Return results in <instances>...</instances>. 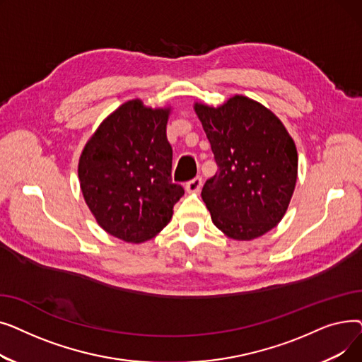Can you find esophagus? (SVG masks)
Returning a JSON list of instances; mask_svg holds the SVG:
<instances>
[{
    "label": "esophagus",
    "mask_w": 362,
    "mask_h": 362,
    "mask_svg": "<svg viewBox=\"0 0 362 362\" xmlns=\"http://www.w3.org/2000/svg\"><path fill=\"white\" fill-rule=\"evenodd\" d=\"M201 186H202V179H201V177H195V179L189 180V182L186 183V191H187L189 194H199Z\"/></svg>",
    "instance_id": "34e87169"
}]
</instances>
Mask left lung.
Returning <instances> with one entry per match:
<instances>
[{
  "instance_id": "obj_1",
  "label": "left lung",
  "mask_w": 362,
  "mask_h": 362,
  "mask_svg": "<svg viewBox=\"0 0 362 362\" xmlns=\"http://www.w3.org/2000/svg\"><path fill=\"white\" fill-rule=\"evenodd\" d=\"M194 108L218 167L201 192L213 223L236 240L262 236L283 218L295 191L293 139L274 112L243 95Z\"/></svg>"
}]
</instances>
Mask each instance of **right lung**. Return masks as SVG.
I'll return each mask as SVG.
<instances>
[{
	"label": "right lung",
	"mask_w": 362,
	"mask_h": 362,
	"mask_svg": "<svg viewBox=\"0 0 362 362\" xmlns=\"http://www.w3.org/2000/svg\"><path fill=\"white\" fill-rule=\"evenodd\" d=\"M168 116V107L127 101L95 130L79 158L86 205L107 233L124 242L141 243L158 235L185 194L171 183Z\"/></svg>",
	"instance_id": "obj_1"
}]
</instances>
